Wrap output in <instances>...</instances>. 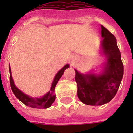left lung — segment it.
Masks as SVG:
<instances>
[{"mask_svg":"<svg viewBox=\"0 0 133 133\" xmlns=\"http://www.w3.org/2000/svg\"><path fill=\"white\" fill-rule=\"evenodd\" d=\"M102 48L107 56L103 72L101 75H81L75 70L77 95L86 105H101L113 99L119 88L124 75V65L121 53L113 34L101 25Z\"/></svg>","mask_w":133,"mask_h":133,"instance_id":"obj_1","label":"left lung"}]
</instances>
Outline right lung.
Listing matches in <instances>:
<instances>
[{
	"mask_svg": "<svg viewBox=\"0 0 133 133\" xmlns=\"http://www.w3.org/2000/svg\"><path fill=\"white\" fill-rule=\"evenodd\" d=\"M68 67L69 65H65L56 74L55 77H54V79L53 81L51 90H50V92H48L42 98H35L34 99V98H32V97H29L28 95H26L25 94L23 93L21 91L16 87L14 83L12 77H11V68H10V66H9V81H10V86H11V90H12V92H13L16 97H17L18 99H19L22 103H23L25 105L30 106V107L34 108H48L50 106H51L52 103L55 100V98H56V96L54 95V88H55L56 83H58V80L60 79V78L63 75L65 70L68 68Z\"/></svg>",
	"mask_w": 133,
	"mask_h": 133,
	"instance_id": "right-lung-1",
	"label": "right lung"
}]
</instances>
